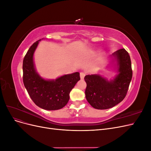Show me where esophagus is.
<instances>
[{
  "label": "esophagus",
  "instance_id": "34e87169",
  "mask_svg": "<svg viewBox=\"0 0 151 151\" xmlns=\"http://www.w3.org/2000/svg\"><path fill=\"white\" fill-rule=\"evenodd\" d=\"M85 76H86L85 73H84V72H80V77H81V79H84Z\"/></svg>",
  "mask_w": 151,
  "mask_h": 151
}]
</instances>
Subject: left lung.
I'll return each instance as SVG.
<instances>
[{
	"instance_id": "obj_1",
	"label": "left lung",
	"mask_w": 151,
	"mask_h": 151,
	"mask_svg": "<svg viewBox=\"0 0 151 151\" xmlns=\"http://www.w3.org/2000/svg\"><path fill=\"white\" fill-rule=\"evenodd\" d=\"M117 62L118 75L108 81L98 74L87 75L85 94L87 101L93 108L106 109L115 106L126 96L132 77L131 60L124 48L112 54Z\"/></svg>"
}]
</instances>
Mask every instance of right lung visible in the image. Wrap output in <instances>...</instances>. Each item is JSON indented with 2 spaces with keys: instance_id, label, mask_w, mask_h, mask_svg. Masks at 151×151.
<instances>
[{
  "instance_id": "add662e5",
  "label": "right lung",
  "mask_w": 151,
  "mask_h": 151,
  "mask_svg": "<svg viewBox=\"0 0 151 151\" xmlns=\"http://www.w3.org/2000/svg\"><path fill=\"white\" fill-rule=\"evenodd\" d=\"M31 45L23 60V83L33 101L47 110H57L67 104L71 90L80 80L79 72L62 76L55 80H45L36 71L33 54L39 41Z\"/></svg>"
}]
</instances>
